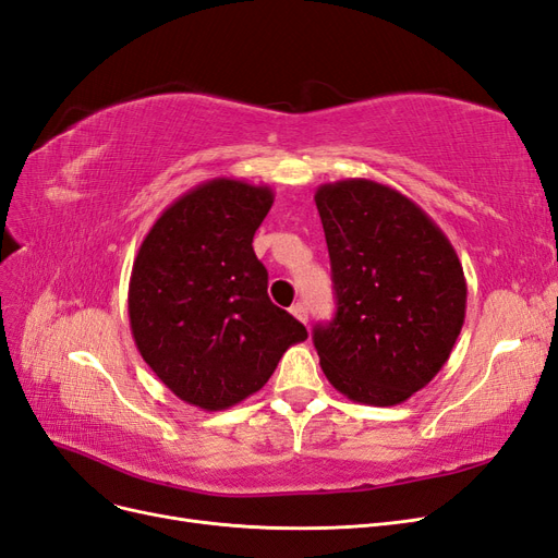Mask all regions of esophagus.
<instances>
[{
    "mask_svg": "<svg viewBox=\"0 0 558 558\" xmlns=\"http://www.w3.org/2000/svg\"><path fill=\"white\" fill-rule=\"evenodd\" d=\"M291 314H293L298 320H302V324H307L310 312H307V305H305V302H295V305L291 307Z\"/></svg>",
    "mask_w": 558,
    "mask_h": 558,
    "instance_id": "esophagus-1",
    "label": "esophagus"
}]
</instances>
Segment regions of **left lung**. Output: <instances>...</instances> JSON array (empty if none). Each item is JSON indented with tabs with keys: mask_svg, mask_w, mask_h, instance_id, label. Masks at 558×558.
Listing matches in <instances>:
<instances>
[{
	"mask_svg": "<svg viewBox=\"0 0 558 558\" xmlns=\"http://www.w3.org/2000/svg\"><path fill=\"white\" fill-rule=\"evenodd\" d=\"M337 298L314 328L328 381L353 402L391 408L421 391L459 340L468 286L447 234L408 195L373 179L314 195Z\"/></svg>",
	"mask_w": 558,
	"mask_h": 558,
	"instance_id": "obj_1",
	"label": "left lung"
}]
</instances>
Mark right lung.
Masks as SVG:
<instances>
[{
    "instance_id": "right-lung-1",
    "label": "right lung",
    "mask_w": 558,
    "mask_h": 558,
    "mask_svg": "<svg viewBox=\"0 0 558 558\" xmlns=\"http://www.w3.org/2000/svg\"><path fill=\"white\" fill-rule=\"evenodd\" d=\"M275 202L269 185L216 177L167 207L132 265L134 344L183 402L228 410L272 377L307 330L267 298L253 234Z\"/></svg>"
}]
</instances>
